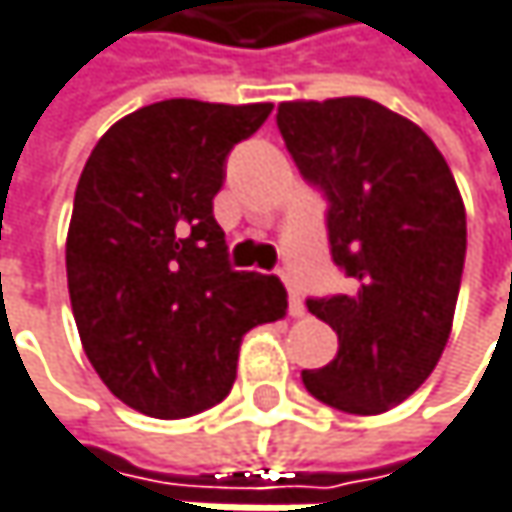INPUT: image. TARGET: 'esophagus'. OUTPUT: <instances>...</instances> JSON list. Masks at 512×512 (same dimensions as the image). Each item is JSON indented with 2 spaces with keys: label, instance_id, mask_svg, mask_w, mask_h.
<instances>
[{
  "label": "esophagus",
  "instance_id": "1",
  "mask_svg": "<svg viewBox=\"0 0 512 512\" xmlns=\"http://www.w3.org/2000/svg\"><path fill=\"white\" fill-rule=\"evenodd\" d=\"M287 293H290V313L296 316V319H302L304 316V302H302V293L293 287V284H287Z\"/></svg>",
  "mask_w": 512,
  "mask_h": 512
}]
</instances>
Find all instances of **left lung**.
I'll list each match as a JSON object with an SVG mask.
<instances>
[{
  "mask_svg": "<svg viewBox=\"0 0 512 512\" xmlns=\"http://www.w3.org/2000/svg\"><path fill=\"white\" fill-rule=\"evenodd\" d=\"M275 119L328 196L331 257L351 278L346 296L307 299L340 349L304 369V387L343 413H384L428 381L451 334L466 257L457 181L416 122L372 99L281 102Z\"/></svg>",
  "mask_w": 512,
  "mask_h": 512,
  "instance_id": "obj_1",
  "label": "left lung"
}]
</instances>
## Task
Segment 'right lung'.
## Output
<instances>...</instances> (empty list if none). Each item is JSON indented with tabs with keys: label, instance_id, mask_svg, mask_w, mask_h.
<instances>
[{
	"label": "right lung",
	"instance_id": "add662e5",
	"mask_svg": "<svg viewBox=\"0 0 512 512\" xmlns=\"http://www.w3.org/2000/svg\"><path fill=\"white\" fill-rule=\"evenodd\" d=\"M272 105L166 99L114 122L75 187L67 284L87 360L122 404L184 419L219 404L243 334L287 313L275 275L234 272L213 196Z\"/></svg>",
	"mask_w": 512,
	"mask_h": 512
}]
</instances>
